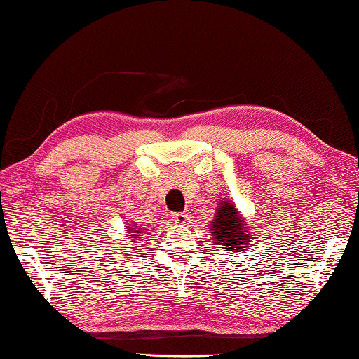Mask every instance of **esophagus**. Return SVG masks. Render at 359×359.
<instances>
[{"instance_id":"34e87169","label":"esophagus","mask_w":359,"mask_h":359,"mask_svg":"<svg viewBox=\"0 0 359 359\" xmlns=\"http://www.w3.org/2000/svg\"><path fill=\"white\" fill-rule=\"evenodd\" d=\"M172 220L179 224H187L190 222V214L188 212H175L172 214Z\"/></svg>"}]
</instances>
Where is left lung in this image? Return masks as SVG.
I'll use <instances>...</instances> for the list:
<instances>
[{"instance_id": "obj_1", "label": "left lung", "mask_w": 359, "mask_h": 359, "mask_svg": "<svg viewBox=\"0 0 359 359\" xmlns=\"http://www.w3.org/2000/svg\"><path fill=\"white\" fill-rule=\"evenodd\" d=\"M218 208L220 209L217 212V218H214V223H212L215 239L224 245L226 252L245 250L244 245L253 244V242H250L248 231L244 228V222L238 217L236 205L229 201H223Z\"/></svg>"}]
</instances>
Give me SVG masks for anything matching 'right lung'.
Instances as JSON below:
<instances>
[{
  "instance_id": "1",
  "label": "right lung",
  "mask_w": 359,
  "mask_h": 359,
  "mask_svg": "<svg viewBox=\"0 0 359 359\" xmlns=\"http://www.w3.org/2000/svg\"><path fill=\"white\" fill-rule=\"evenodd\" d=\"M128 233H130V236H133V238H136V236H139V234H137V233H139L137 228H133V229H130Z\"/></svg>"
}]
</instances>
